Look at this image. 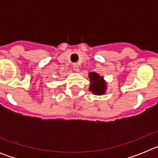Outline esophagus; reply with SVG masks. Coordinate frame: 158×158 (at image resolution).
<instances>
[{"label":"esophagus","mask_w":158,"mask_h":158,"mask_svg":"<svg viewBox=\"0 0 158 158\" xmlns=\"http://www.w3.org/2000/svg\"><path fill=\"white\" fill-rule=\"evenodd\" d=\"M73 69H74L76 72H79V70H80L79 65H78L77 63H74L73 65Z\"/></svg>","instance_id":"1"}]
</instances>
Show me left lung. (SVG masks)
I'll use <instances>...</instances> for the list:
<instances>
[{
	"label": "left lung",
	"instance_id": "1",
	"mask_svg": "<svg viewBox=\"0 0 158 158\" xmlns=\"http://www.w3.org/2000/svg\"><path fill=\"white\" fill-rule=\"evenodd\" d=\"M89 78L90 79L89 90L96 96H101L107 93V81L104 80L103 76L95 72H90L89 73Z\"/></svg>",
	"mask_w": 158,
	"mask_h": 158
}]
</instances>
